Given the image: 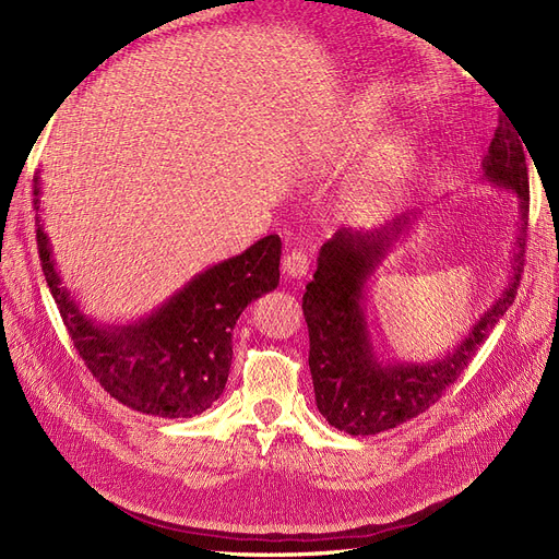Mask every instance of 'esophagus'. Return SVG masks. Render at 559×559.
Listing matches in <instances>:
<instances>
[{
	"label": "esophagus",
	"instance_id": "1",
	"mask_svg": "<svg viewBox=\"0 0 559 559\" xmlns=\"http://www.w3.org/2000/svg\"><path fill=\"white\" fill-rule=\"evenodd\" d=\"M307 271H309V260H307V254L305 252H288L283 258V274L288 276V278H301V276H307Z\"/></svg>",
	"mask_w": 559,
	"mask_h": 559
}]
</instances>
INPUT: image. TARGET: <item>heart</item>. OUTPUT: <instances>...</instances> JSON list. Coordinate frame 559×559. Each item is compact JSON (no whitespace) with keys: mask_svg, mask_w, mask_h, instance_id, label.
I'll list each match as a JSON object with an SVG mask.
<instances>
[{"mask_svg":"<svg viewBox=\"0 0 559 559\" xmlns=\"http://www.w3.org/2000/svg\"><path fill=\"white\" fill-rule=\"evenodd\" d=\"M379 140V123L370 111H356L350 115L337 133H332L321 147H318V168L330 170L340 168L354 158L362 156L374 147ZM412 158L403 147H386L365 164L356 178L350 180L344 194V211L354 219H370L403 194L409 182Z\"/></svg>","mask_w":559,"mask_h":559,"instance_id":"obj_1","label":"heart"}]
</instances>
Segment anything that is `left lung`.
Wrapping results in <instances>:
<instances>
[{"label":"left lung","mask_w":559,"mask_h":559,"mask_svg":"<svg viewBox=\"0 0 559 559\" xmlns=\"http://www.w3.org/2000/svg\"><path fill=\"white\" fill-rule=\"evenodd\" d=\"M510 121V119H508ZM499 117L497 133L483 162L480 182L518 197L520 231L513 238V258L503 290L471 325L464 340L436 360L384 358L372 344L365 313L368 283L384 264L393 246L417 222V213L395 217L374 231H334L318 252L313 281L307 283L301 309L309 325V368L318 412L330 426L348 436H374L401 426L440 401L461 370L468 368L491 328L513 305L524 258V229L530 213V178L524 145ZM522 138V135H521ZM530 152V150H527Z\"/></svg>","instance_id":"obj_1"}]
</instances>
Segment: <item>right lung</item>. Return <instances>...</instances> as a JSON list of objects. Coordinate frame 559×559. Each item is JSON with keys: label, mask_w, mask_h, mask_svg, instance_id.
<instances>
[{"label": "right lung", "mask_w": 559, "mask_h": 559, "mask_svg": "<svg viewBox=\"0 0 559 559\" xmlns=\"http://www.w3.org/2000/svg\"><path fill=\"white\" fill-rule=\"evenodd\" d=\"M37 248L51 295L86 368L126 407L166 419H189L225 391L231 332L258 297L276 290L281 238H260L236 258L189 278L154 311L131 323H100L84 313L60 276L41 219V178L35 175Z\"/></svg>", "instance_id": "obj_1"}]
</instances>
